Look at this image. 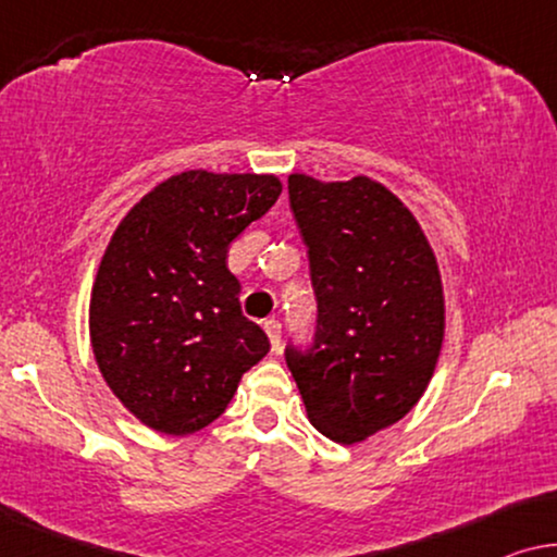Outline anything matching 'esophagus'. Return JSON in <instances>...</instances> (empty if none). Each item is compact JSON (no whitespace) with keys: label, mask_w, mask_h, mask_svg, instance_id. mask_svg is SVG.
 Returning a JSON list of instances; mask_svg holds the SVG:
<instances>
[{"label":"esophagus","mask_w":557,"mask_h":557,"mask_svg":"<svg viewBox=\"0 0 557 557\" xmlns=\"http://www.w3.org/2000/svg\"><path fill=\"white\" fill-rule=\"evenodd\" d=\"M264 333H268L270 338V346L272 350H280V341H282V325L277 323V320H264Z\"/></svg>","instance_id":"34e87169"}]
</instances>
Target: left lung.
Returning a JSON list of instances; mask_svg holds the SVG:
<instances>
[{"label": "left lung", "mask_w": 557, "mask_h": 557, "mask_svg": "<svg viewBox=\"0 0 557 557\" xmlns=\"http://www.w3.org/2000/svg\"><path fill=\"white\" fill-rule=\"evenodd\" d=\"M289 209L308 245L318 300L312 346L285 360L310 424L358 444L404 419L432 381L444 289L417 216L368 176L289 174Z\"/></svg>", "instance_id": "left-lung-1"}]
</instances>
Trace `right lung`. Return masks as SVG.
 Returning <instances> with one entry per match:
<instances>
[{
	"mask_svg": "<svg viewBox=\"0 0 557 557\" xmlns=\"http://www.w3.org/2000/svg\"><path fill=\"white\" fill-rule=\"evenodd\" d=\"M280 191L272 174L184 171L153 186L113 232L92 282L90 343L140 424L199 432L268 356V335L242 315L226 252Z\"/></svg>",
	"mask_w": 557,
	"mask_h": 557,
	"instance_id": "right-lung-1",
	"label": "right lung"
}]
</instances>
